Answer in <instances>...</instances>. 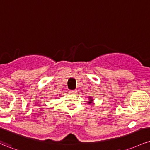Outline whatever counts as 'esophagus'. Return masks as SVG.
Segmentation results:
<instances>
[{
  "instance_id": "1",
  "label": "esophagus",
  "mask_w": 150,
  "mask_h": 150,
  "mask_svg": "<svg viewBox=\"0 0 150 150\" xmlns=\"http://www.w3.org/2000/svg\"><path fill=\"white\" fill-rule=\"evenodd\" d=\"M70 93L72 94H75L77 93V90H72V91H70Z\"/></svg>"
}]
</instances>
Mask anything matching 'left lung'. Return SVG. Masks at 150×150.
I'll return each mask as SVG.
<instances>
[{
    "instance_id": "obj_1",
    "label": "left lung",
    "mask_w": 150,
    "mask_h": 150,
    "mask_svg": "<svg viewBox=\"0 0 150 150\" xmlns=\"http://www.w3.org/2000/svg\"><path fill=\"white\" fill-rule=\"evenodd\" d=\"M92 99H91V100H90V101H92ZM89 103H91V102H89Z\"/></svg>"
}]
</instances>
